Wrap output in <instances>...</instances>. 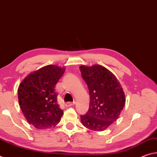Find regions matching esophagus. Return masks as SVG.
<instances>
[{
    "mask_svg": "<svg viewBox=\"0 0 157 157\" xmlns=\"http://www.w3.org/2000/svg\"><path fill=\"white\" fill-rule=\"evenodd\" d=\"M75 104V102H66V104H65V105L66 106V107H71V106H73V105H74Z\"/></svg>",
    "mask_w": 157,
    "mask_h": 157,
    "instance_id": "obj_1",
    "label": "esophagus"
}]
</instances>
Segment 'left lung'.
<instances>
[{
    "label": "left lung",
    "mask_w": 157,
    "mask_h": 157,
    "mask_svg": "<svg viewBox=\"0 0 157 157\" xmlns=\"http://www.w3.org/2000/svg\"><path fill=\"white\" fill-rule=\"evenodd\" d=\"M79 69L90 95L89 111L80 116L82 124L93 131H103L118 119L123 109V89L116 76L104 66L82 65Z\"/></svg>",
    "instance_id": "1"
}]
</instances>
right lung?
Returning a JSON list of instances; mask_svg holds the SVG:
<instances>
[{
  "mask_svg": "<svg viewBox=\"0 0 157 157\" xmlns=\"http://www.w3.org/2000/svg\"><path fill=\"white\" fill-rule=\"evenodd\" d=\"M64 68L48 65L34 71L21 82L18 89L19 105L29 124L43 129L56 126L63 111L57 102L55 86Z\"/></svg>",
  "mask_w": 157,
  "mask_h": 157,
  "instance_id": "obj_1",
  "label": "right lung"
}]
</instances>
